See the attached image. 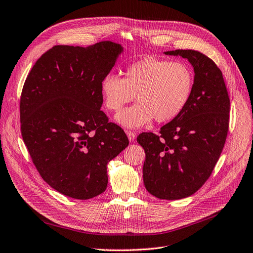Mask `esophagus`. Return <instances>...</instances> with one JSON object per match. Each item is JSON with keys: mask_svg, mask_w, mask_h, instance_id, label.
<instances>
[{"mask_svg": "<svg viewBox=\"0 0 253 253\" xmlns=\"http://www.w3.org/2000/svg\"><path fill=\"white\" fill-rule=\"evenodd\" d=\"M126 134H127L128 139H129L130 141H133V140H134V138H135V133L133 132V131H127Z\"/></svg>", "mask_w": 253, "mask_h": 253, "instance_id": "34e87169", "label": "esophagus"}]
</instances>
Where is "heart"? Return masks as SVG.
Wrapping results in <instances>:
<instances>
[{
    "mask_svg": "<svg viewBox=\"0 0 253 253\" xmlns=\"http://www.w3.org/2000/svg\"><path fill=\"white\" fill-rule=\"evenodd\" d=\"M193 86V71L187 64L148 57L129 65L124 79L105 75L100 90L105 108L115 113L136 96L138 102L116 120L127 128H138L153 119L167 123L177 118L187 106Z\"/></svg>",
    "mask_w": 253,
    "mask_h": 253,
    "instance_id": "heart-1",
    "label": "heart"
}]
</instances>
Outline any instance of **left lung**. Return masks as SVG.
Instances as JSON below:
<instances>
[{
  "mask_svg": "<svg viewBox=\"0 0 253 253\" xmlns=\"http://www.w3.org/2000/svg\"><path fill=\"white\" fill-rule=\"evenodd\" d=\"M164 53L190 62L193 92L184 111L159 134L142 132L137 142L146 152V189L160 200L173 201L195 193L211 175L227 136L230 102L222 72L213 60L193 49Z\"/></svg>",
  "mask_w": 253,
  "mask_h": 253,
  "instance_id": "8db88e82",
  "label": "left lung"
}]
</instances>
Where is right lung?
<instances>
[{
	"label": "right lung",
	"mask_w": 253,
	"mask_h": 253,
	"mask_svg": "<svg viewBox=\"0 0 253 253\" xmlns=\"http://www.w3.org/2000/svg\"><path fill=\"white\" fill-rule=\"evenodd\" d=\"M123 47L56 45L36 61L20 96V131L33 163L51 188L76 200L105 191L107 163L129 144L101 111L100 84Z\"/></svg>",
	"instance_id": "add662e5"
}]
</instances>
